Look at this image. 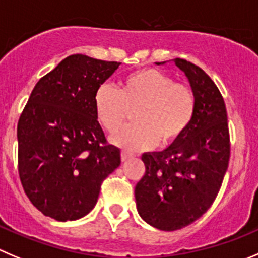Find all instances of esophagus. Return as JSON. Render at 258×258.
Segmentation results:
<instances>
[{
  "mask_svg": "<svg viewBox=\"0 0 258 258\" xmlns=\"http://www.w3.org/2000/svg\"><path fill=\"white\" fill-rule=\"evenodd\" d=\"M132 156H133V154L129 153V152H126V151H121V153H120V158H121L122 162L126 161L127 158H131Z\"/></svg>",
  "mask_w": 258,
  "mask_h": 258,
  "instance_id": "34e87169",
  "label": "esophagus"
}]
</instances>
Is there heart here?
<instances>
[{"label": "heart", "instance_id": "b5f03b06", "mask_svg": "<svg viewBox=\"0 0 258 258\" xmlns=\"http://www.w3.org/2000/svg\"><path fill=\"white\" fill-rule=\"evenodd\" d=\"M100 124L114 133L134 111L136 124L120 129L114 142L129 151L152 148L159 142L168 146L187 129L195 111V95L186 83L173 82L166 73L144 68L120 83L100 86L94 99Z\"/></svg>", "mask_w": 258, "mask_h": 258}]
</instances>
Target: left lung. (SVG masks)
<instances>
[{"mask_svg": "<svg viewBox=\"0 0 258 258\" xmlns=\"http://www.w3.org/2000/svg\"><path fill=\"white\" fill-rule=\"evenodd\" d=\"M173 62L195 95L192 120L166 151L142 156L146 173L134 191L142 219L166 232L191 224L212 207L230 157L227 109L217 85L199 66Z\"/></svg>", "mask_w": 258, "mask_h": 258, "instance_id": "left-lung-1", "label": "left lung"}]
</instances>
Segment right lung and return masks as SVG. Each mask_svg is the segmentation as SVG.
<instances>
[{
  "mask_svg": "<svg viewBox=\"0 0 258 258\" xmlns=\"http://www.w3.org/2000/svg\"><path fill=\"white\" fill-rule=\"evenodd\" d=\"M73 54L39 80L17 122V168L31 204L59 222L85 217L96 205L101 183L120 164L107 143L94 99L119 68Z\"/></svg>",
  "mask_w": 258,
  "mask_h": 258,
  "instance_id": "1",
  "label": "right lung"
}]
</instances>
